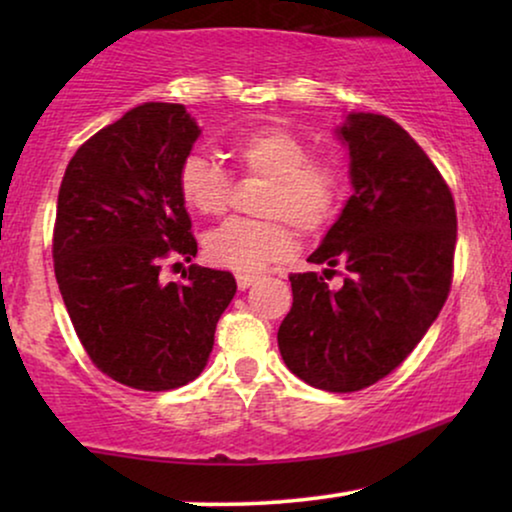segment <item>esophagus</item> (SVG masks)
<instances>
[{
  "instance_id": "obj_1",
  "label": "esophagus",
  "mask_w": 512,
  "mask_h": 512,
  "mask_svg": "<svg viewBox=\"0 0 512 512\" xmlns=\"http://www.w3.org/2000/svg\"><path fill=\"white\" fill-rule=\"evenodd\" d=\"M235 279H237V289L244 291V289H249V286L256 282L258 275H254V272H237Z\"/></svg>"
}]
</instances>
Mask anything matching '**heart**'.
Instances as JSON below:
<instances>
[{"label":"heart","instance_id":"heart-1","mask_svg":"<svg viewBox=\"0 0 512 512\" xmlns=\"http://www.w3.org/2000/svg\"><path fill=\"white\" fill-rule=\"evenodd\" d=\"M235 167L244 177L265 179L256 200L258 219H230L205 237L209 263L235 272H256L284 261L300 235L328 226L342 195V177L326 160H312L298 135L279 125L244 130L228 142ZM177 191L200 216H221L230 202V177L205 156L181 160Z\"/></svg>","mask_w":512,"mask_h":512}]
</instances>
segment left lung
<instances>
[{
    "instance_id": "left-lung-1",
    "label": "left lung",
    "mask_w": 512,
    "mask_h": 512,
    "mask_svg": "<svg viewBox=\"0 0 512 512\" xmlns=\"http://www.w3.org/2000/svg\"><path fill=\"white\" fill-rule=\"evenodd\" d=\"M354 195L321 247L319 272H293L277 331L293 375L324 391L366 389L408 359L443 310L454 275L457 209L450 186L401 125L349 114ZM342 267L343 286L325 279Z\"/></svg>"
}]
</instances>
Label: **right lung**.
Instances as JSON below:
<instances>
[{"label":"right lung","instance_id":"right-lung-1","mask_svg":"<svg viewBox=\"0 0 512 512\" xmlns=\"http://www.w3.org/2000/svg\"><path fill=\"white\" fill-rule=\"evenodd\" d=\"M198 135L181 104L146 102L83 142L60 184L53 268L67 314L90 361L139 391L202 373L237 291L230 272L200 265L181 272L186 282L160 277L198 254L177 191Z\"/></svg>","mask_w":512,"mask_h":512}]
</instances>
